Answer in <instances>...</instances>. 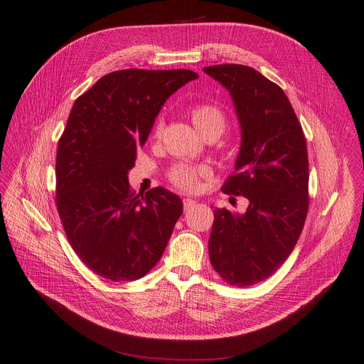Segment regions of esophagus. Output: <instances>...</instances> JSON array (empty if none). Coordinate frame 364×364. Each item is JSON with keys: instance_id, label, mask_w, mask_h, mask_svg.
Listing matches in <instances>:
<instances>
[{"instance_id": "1", "label": "esophagus", "mask_w": 364, "mask_h": 364, "mask_svg": "<svg viewBox=\"0 0 364 364\" xmlns=\"http://www.w3.org/2000/svg\"><path fill=\"white\" fill-rule=\"evenodd\" d=\"M196 203L197 202H196V200H193V198H183V209L185 210H190Z\"/></svg>"}]
</instances>
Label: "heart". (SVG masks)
<instances>
[{
	"mask_svg": "<svg viewBox=\"0 0 364 364\" xmlns=\"http://www.w3.org/2000/svg\"><path fill=\"white\" fill-rule=\"evenodd\" d=\"M190 117L194 123V127L198 129V132L205 136L209 134L220 135L225 128V123H228L224 111L220 107L214 104H208V102L193 105L190 108ZM162 127H164V122H162V119H158L154 124V131H152L154 139H159ZM208 174H209V170L206 167L181 162V164H176L170 168L168 181L174 186L179 188V190L191 193V191H196L200 186V179L208 176Z\"/></svg>",
	"mask_w": 364,
	"mask_h": 364,
	"instance_id": "b5f03b06",
	"label": "heart"
}]
</instances>
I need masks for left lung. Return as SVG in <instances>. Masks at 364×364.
I'll return each mask as SVG.
<instances>
[{
	"label": "left lung",
	"mask_w": 364,
	"mask_h": 364,
	"mask_svg": "<svg viewBox=\"0 0 364 364\" xmlns=\"http://www.w3.org/2000/svg\"><path fill=\"white\" fill-rule=\"evenodd\" d=\"M229 90L241 124L236 173L221 191L244 196L245 214L214 210L209 259L225 283L252 286L289 257L309 210L307 143L280 87L244 65L203 69Z\"/></svg>",
	"instance_id": "1"
}]
</instances>
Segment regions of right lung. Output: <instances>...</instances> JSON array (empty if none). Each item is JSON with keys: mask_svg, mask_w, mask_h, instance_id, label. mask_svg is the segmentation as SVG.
I'll list each match as a JSON object with an SVG mask.
<instances>
[{"mask_svg": "<svg viewBox=\"0 0 364 364\" xmlns=\"http://www.w3.org/2000/svg\"><path fill=\"white\" fill-rule=\"evenodd\" d=\"M188 69L111 72L75 101L58 141L57 209L73 252L95 274L132 282L152 269L182 215L166 188L135 194L128 173Z\"/></svg>", "mask_w": 364, "mask_h": 364, "instance_id": "add662e5", "label": "right lung"}]
</instances>
